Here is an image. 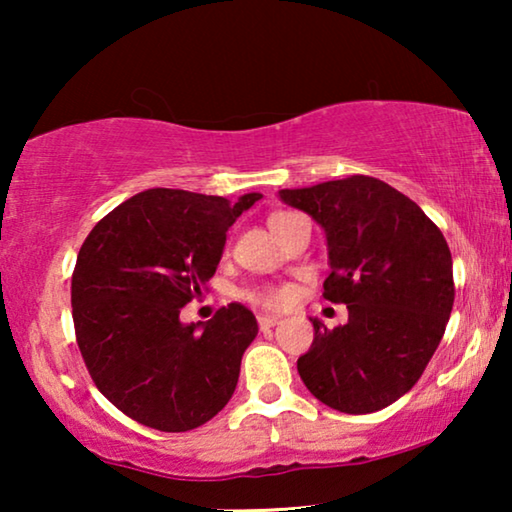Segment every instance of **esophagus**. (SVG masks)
Returning <instances> with one entry per match:
<instances>
[{"label": "esophagus", "mask_w": 512, "mask_h": 512, "mask_svg": "<svg viewBox=\"0 0 512 512\" xmlns=\"http://www.w3.org/2000/svg\"><path fill=\"white\" fill-rule=\"evenodd\" d=\"M279 317H275V314H258V326H261V331H268V328L277 326L279 324Z\"/></svg>", "instance_id": "1"}]
</instances>
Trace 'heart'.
I'll list each match as a JSON object with an SVG mask.
<instances>
[{
	"mask_svg": "<svg viewBox=\"0 0 512 512\" xmlns=\"http://www.w3.org/2000/svg\"><path fill=\"white\" fill-rule=\"evenodd\" d=\"M277 216H282V214H272L270 221L277 219ZM251 298H254L258 305L282 307V305H286L291 300V291L289 289H282V286H272V289H265V291L254 293V296H251Z\"/></svg>",
	"mask_w": 512,
	"mask_h": 512,
	"instance_id": "heart-1",
	"label": "heart"
}]
</instances>
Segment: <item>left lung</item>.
Returning <instances> with one entry per match:
<instances>
[{"mask_svg":"<svg viewBox=\"0 0 512 512\" xmlns=\"http://www.w3.org/2000/svg\"><path fill=\"white\" fill-rule=\"evenodd\" d=\"M279 200L324 228V298L349 310L335 328L310 319L314 340L298 359L300 380L347 415L387 408L415 387L450 319L452 254L443 233L408 195L366 174L284 188Z\"/></svg>","mask_w":512,"mask_h":512,"instance_id":"obj_1","label":"left lung"}]
</instances>
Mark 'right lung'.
Wrapping results in <instances>:
<instances>
[{"mask_svg":"<svg viewBox=\"0 0 512 512\" xmlns=\"http://www.w3.org/2000/svg\"><path fill=\"white\" fill-rule=\"evenodd\" d=\"M261 198L149 188L83 242L72 275L76 342L97 389L135 422L191 431L233 396L258 333L254 312L230 303L198 324L179 312L212 279L228 228Z\"/></svg>","mask_w":512,"mask_h":512,"instance_id":"right-lung-1","label":"right lung"}]
</instances>
